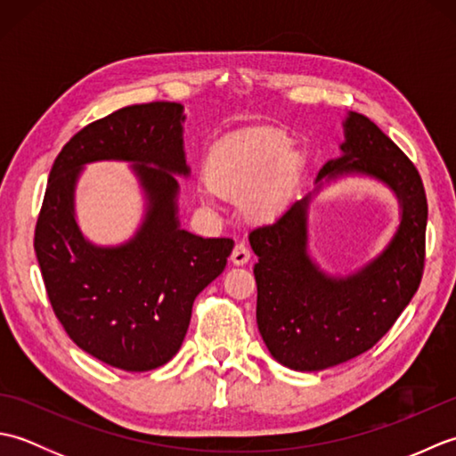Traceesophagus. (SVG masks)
<instances>
[{"label": "esophagus", "mask_w": 456, "mask_h": 456, "mask_svg": "<svg viewBox=\"0 0 456 456\" xmlns=\"http://www.w3.org/2000/svg\"><path fill=\"white\" fill-rule=\"evenodd\" d=\"M248 260H250L248 247L245 243H237L235 248H233V253H231V263H233L235 266H243V265L248 263Z\"/></svg>", "instance_id": "1"}]
</instances>
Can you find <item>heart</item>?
Returning a JSON list of instances; mask_svg holds the SVG:
<instances>
[{
	"label": "heart",
	"mask_w": 456,
	"mask_h": 456,
	"mask_svg": "<svg viewBox=\"0 0 456 456\" xmlns=\"http://www.w3.org/2000/svg\"><path fill=\"white\" fill-rule=\"evenodd\" d=\"M278 131H255L219 142L206 160V180L213 191L245 198L256 221L274 219L292 196L305 168L304 152Z\"/></svg>",
	"instance_id": "obj_1"
}]
</instances>
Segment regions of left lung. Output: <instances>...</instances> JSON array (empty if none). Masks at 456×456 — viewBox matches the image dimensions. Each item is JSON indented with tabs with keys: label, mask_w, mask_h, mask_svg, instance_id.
<instances>
[{
	"label": "left lung",
	"mask_w": 456,
	"mask_h": 456,
	"mask_svg": "<svg viewBox=\"0 0 456 456\" xmlns=\"http://www.w3.org/2000/svg\"><path fill=\"white\" fill-rule=\"evenodd\" d=\"M343 133L341 154L323 164L314 191L248 235L258 256L260 337L274 361L297 372L325 370L372 348L411 302L423 274L428 198L418 168L361 113L345 115ZM346 177L388 187L401 219L382 251L351 273L333 275L308 250V217L318 193Z\"/></svg>",
	"instance_id": "left-lung-1"
}]
</instances>
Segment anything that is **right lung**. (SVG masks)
<instances>
[{
	"mask_svg": "<svg viewBox=\"0 0 456 456\" xmlns=\"http://www.w3.org/2000/svg\"><path fill=\"white\" fill-rule=\"evenodd\" d=\"M183 105H129L64 144L35 229V253L58 322L82 351L127 372L167 364L186 337L193 299L227 265L231 239L180 227L178 178L190 176ZM132 164L145 200L138 231L119 246L92 244L75 219L86 163Z\"/></svg>",
	"mask_w": 456,
	"mask_h": 456,
	"instance_id": "right-lung-1",
	"label": "right lung"
}]
</instances>
